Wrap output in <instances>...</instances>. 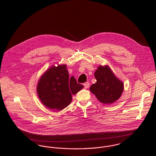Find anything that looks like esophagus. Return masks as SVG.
Listing matches in <instances>:
<instances>
[{
  "label": "esophagus",
  "instance_id": "esophagus-1",
  "mask_svg": "<svg viewBox=\"0 0 156 156\" xmlns=\"http://www.w3.org/2000/svg\"><path fill=\"white\" fill-rule=\"evenodd\" d=\"M83 85L85 88H88L89 87V82H86V83H83Z\"/></svg>",
  "mask_w": 156,
  "mask_h": 156
}]
</instances>
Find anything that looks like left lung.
Masks as SVG:
<instances>
[{"mask_svg":"<svg viewBox=\"0 0 156 156\" xmlns=\"http://www.w3.org/2000/svg\"><path fill=\"white\" fill-rule=\"evenodd\" d=\"M96 83L92 85L90 90L104 104H112L121 97L123 83L118 79L108 66H100L95 71Z\"/></svg>","mask_w":156,"mask_h":156,"instance_id":"1","label":"left lung"}]
</instances>
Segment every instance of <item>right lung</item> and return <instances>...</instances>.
Listing matches in <instances>:
<instances>
[{"mask_svg": "<svg viewBox=\"0 0 156 156\" xmlns=\"http://www.w3.org/2000/svg\"><path fill=\"white\" fill-rule=\"evenodd\" d=\"M83 86L78 83L73 76L69 78L66 65L53 66L41 77L37 92L40 99L50 109L62 110L72 101L75 95Z\"/></svg>", "mask_w": 156, "mask_h": 156, "instance_id": "1", "label": "right lung"}]
</instances>
